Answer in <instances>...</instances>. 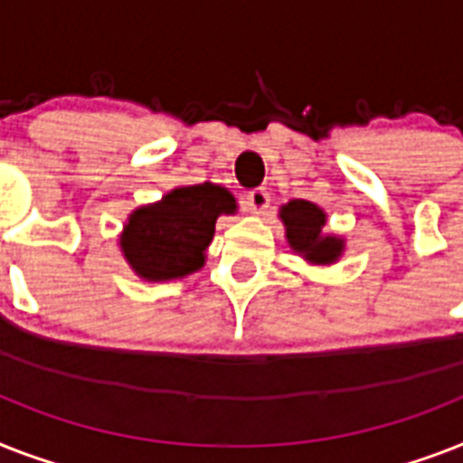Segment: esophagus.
<instances>
[{"mask_svg": "<svg viewBox=\"0 0 463 463\" xmlns=\"http://www.w3.org/2000/svg\"><path fill=\"white\" fill-rule=\"evenodd\" d=\"M269 190H266V187H254V190L247 193V202H244V204H247V209H250L254 216H261V213H266V209H269Z\"/></svg>", "mask_w": 463, "mask_h": 463, "instance_id": "34e87169", "label": "esophagus"}]
</instances>
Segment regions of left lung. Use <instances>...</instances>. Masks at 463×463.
<instances>
[{
	"label": "left lung",
	"mask_w": 463,
	"mask_h": 463,
	"mask_svg": "<svg viewBox=\"0 0 463 463\" xmlns=\"http://www.w3.org/2000/svg\"><path fill=\"white\" fill-rule=\"evenodd\" d=\"M285 225V240L295 254L314 266L337 264L345 251V238L326 232V212L309 199H290L278 212Z\"/></svg>",
	"instance_id": "left-lung-1"
}]
</instances>
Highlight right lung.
I'll return each mask as SVG.
<instances>
[{
    "instance_id": "1",
    "label": "right lung",
    "mask_w": 463,
    "mask_h": 463,
    "mask_svg": "<svg viewBox=\"0 0 463 463\" xmlns=\"http://www.w3.org/2000/svg\"><path fill=\"white\" fill-rule=\"evenodd\" d=\"M238 212L235 194L216 183L173 187L159 202L133 209L118 247L135 276L166 283L197 273L216 232L219 216Z\"/></svg>"
}]
</instances>
